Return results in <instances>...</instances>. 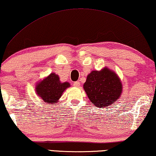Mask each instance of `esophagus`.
<instances>
[{
    "label": "esophagus",
    "instance_id": "1",
    "mask_svg": "<svg viewBox=\"0 0 156 156\" xmlns=\"http://www.w3.org/2000/svg\"><path fill=\"white\" fill-rule=\"evenodd\" d=\"M73 84H74V86H75V87H80V81H75Z\"/></svg>",
    "mask_w": 156,
    "mask_h": 156
}]
</instances>
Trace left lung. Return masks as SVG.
I'll list each match as a JSON object with an SVG mask.
<instances>
[{
  "label": "left lung",
  "instance_id": "left-lung-1",
  "mask_svg": "<svg viewBox=\"0 0 156 156\" xmlns=\"http://www.w3.org/2000/svg\"><path fill=\"white\" fill-rule=\"evenodd\" d=\"M83 89L91 103L100 108L114 104L119 99L122 93V83L114 72L104 68L88 75Z\"/></svg>",
  "mask_w": 156,
  "mask_h": 156
}]
</instances>
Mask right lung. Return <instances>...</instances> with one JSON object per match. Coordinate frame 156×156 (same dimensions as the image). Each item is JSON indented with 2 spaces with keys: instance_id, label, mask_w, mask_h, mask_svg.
<instances>
[{
  "instance_id": "obj_1",
  "label": "right lung",
  "mask_w": 156,
  "mask_h": 156,
  "mask_svg": "<svg viewBox=\"0 0 156 156\" xmlns=\"http://www.w3.org/2000/svg\"><path fill=\"white\" fill-rule=\"evenodd\" d=\"M68 82L62 83L58 75L51 73L44 80L37 83L35 90L37 95L47 104H56L58 102L64 90L70 87Z\"/></svg>"
}]
</instances>
